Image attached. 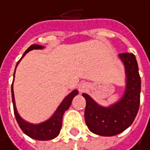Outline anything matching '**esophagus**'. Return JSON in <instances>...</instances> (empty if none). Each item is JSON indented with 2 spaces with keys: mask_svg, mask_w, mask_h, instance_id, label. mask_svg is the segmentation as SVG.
<instances>
[{
  "mask_svg": "<svg viewBox=\"0 0 150 150\" xmlns=\"http://www.w3.org/2000/svg\"><path fill=\"white\" fill-rule=\"evenodd\" d=\"M85 89H86V85H85L84 83H83V84H81V85L79 86V91H83Z\"/></svg>",
  "mask_w": 150,
  "mask_h": 150,
  "instance_id": "esophagus-1",
  "label": "esophagus"
}]
</instances>
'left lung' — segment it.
<instances>
[{
	"label": "left lung",
	"instance_id": "8db88e82",
	"mask_svg": "<svg viewBox=\"0 0 150 150\" xmlns=\"http://www.w3.org/2000/svg\"><path fill=\"white\" fill-rule=\"evenodd\" d=\"M124 62L127 74V87L123 98L110 107L98 105L89 95L86 100L85 122L89 129L98 135L113 136L122 133L134 122L140 106L141 76L138 64L133 53L119 54Z\"/></svg>",
	"mask_w": 150,
	"mask_h": 150
}]
</instances>
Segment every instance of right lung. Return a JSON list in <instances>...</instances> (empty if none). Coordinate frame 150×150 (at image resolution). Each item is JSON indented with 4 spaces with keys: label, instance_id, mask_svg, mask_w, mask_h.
Masks as SVG:
<instances>
[{
    "label": "right lung",
    "instance_id": "1",
    "mask_svg": "<svg viewBox=\"0 0 150 150\" xmlns=\"http://www.w3.org/2000/svg\"><path fill=\"white\" fill-rule=\"evenodd\" d=\"M44 48V46L39 45H31L23 53V55L22 56V58L30 50L33 49H42ZM21 58V59H22ZM19 59V61H20ZM19 61L17 62V64L19 63ZM16 64V66H17ZM16 71V70H15ZM14 77H15V73H14ZM11 93H12V101H13V107H14V113H15V117L16 119V121L20 127V128L22 129V131L27 134L28 136H30L32 139L35 140H39V141H47V140H52L53 138H55L60 131L61 126H62V117L63 114L65 112V111H67L71 103L73 98H74V96H76L78 94V91L74 90L69 95H67L64 100L62 101V103L59 105V106L58 107V109L56 110V112H54V114L46 121L41 123V124H38V125H32L30 124L26 121H24L18 114L16 108V104H15V98H14V91H13V83L11 86Z\"/></svg>",
    "mask_w": 150,
    "mask_h": 150
}]
</instances>
